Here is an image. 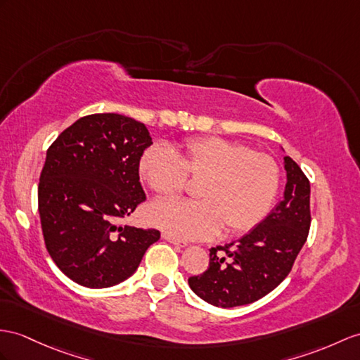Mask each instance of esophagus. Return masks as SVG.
Here are the masks:
<instances>
[{
  "instance_id": "obj_1",
  "label": "esophagus",
  "mask_w": 360,
  "mask_h": 360,
  "mask_svg": "<svg viewBox=\"0 0 360 360\" xmlns=\"http://www.w3.org/2000/svg\"><path fill=\"white\" fill-rule=\"evenodd\" d=\"M162 238L166 240V241L172 243V244H175V246H180V248H186V246H188L186 241H181V240H179V238H175V236H172V235H169V233H166V232L162 233Z\"/></svg>"
}]
</instances>
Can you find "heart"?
<instances>
[{
  "mask_svg": "<svg viewBox=\"0 0 360 360\" xmlns=\"http://www.w3.org/2000/svg\"><path fill=\"white\" fill-rule=\"evenodd\" d=\"M139 172L157 195L174 197L200 180L197 201L168 200L150 209V221L180 240L243 235L257 227L276 198L279 166L266 153L218 136L188 139L175 155L163 146L143 153Z\"/></svg>",
  "mask_w": 360,
  "mask_h": 360,
  "instance_id": "obj_1",
  "label": "heart"
}]
</instances>
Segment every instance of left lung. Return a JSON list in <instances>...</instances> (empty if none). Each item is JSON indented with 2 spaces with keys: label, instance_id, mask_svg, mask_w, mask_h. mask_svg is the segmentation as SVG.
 Instances as JSON below:
<instances>
[{
  "label": "left lung",
  "instance_id": "obj_1",
  "mask_svg": "<svg viewBox=\"0 0 360 360\" xmlns=\"http://www.w3.org/2000/svg\"><path fill=\"white\" fill-rule=\"evenodd\" d=\"M284 198L238 241L212 248L209 267L188 279L201 300L223 309L252 304L290 274L311 223L310 181L293 159L284 157Z\"/></svg>",
  "mask_w": 360,
  "mask_h": 360
}]
</instances>
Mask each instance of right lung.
Wrapping results in <instances>:
<instances>
[{
  "label": "right lung",
  "instance_id": "right-lung-1",
  "mask_svg": "<svg viewBox=\"0 0 360 360\" xmlns=\"http://www.w3.org/2000/svg\"><path fill=\"white\" fill-rule=\"evenodd\" d=\"M151 145L145 124L114 112L81 117L50 145L38 210L47 252L72 281H125L160 238L157 229L119 224L146 200L139 163Z\"/></svg>",
  "mask_w": 360,
  "mask_h": 360
}]
</instances>
